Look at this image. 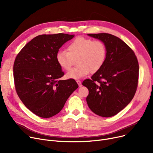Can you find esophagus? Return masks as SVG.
Instances as JSON below:
<instances>
[{
    "instance_id": "obj_1",
    "label": "esophagus",
    "mask_w": 153,
    "mask_h": 153,
    "mask_svg": "<svg viewBox=\"0 0 153 153\" xmlns=\"http://www.w3.org/2000/svg\"><path fill=\"white\" fill-rule=\"evenodd\" d=\"M76 82H77V84H78V85H79V87H81L82 86V83H81V81H79V80H77Z\"/></svg>"
}]
</instances>
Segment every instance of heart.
<instances>
[{"label":"heart","mask_w":153,"mask_h":153,"mask_svg":"<svg viewBox=\"0 0 153 153\" xmlns=\"http://www.w3.org/2000/svg\"><path fill=\"white\" fill-rule=\"evenodd\" d=\"M107 53L106 45L101 40L78 36L68 45L67 52H58L56 59L64 71H69L77 60V66L70 70L66 77L78 79L99 71L105 62Z\"/></svg>","instance_id":"b5f03b06"}]
</instances>
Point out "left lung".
<instances>
[{
  "instance_id": "1",
  "label": "left lung",
  "mask_w": 153,
  "mask_h": 153,
  "mask_svg": "<svg viewBox=\"0 0 153 153\" xmlns=\"http://www.w3.org/2000/svg\"><path fill=\"white\" fill-rule=\"evenodd\" d=\"M105 44L107 58L102 68L82 82L89 90L87 105L94 114L110 117L133 99L138 84L139 64L131 48L109 33L88 34Z\"/></svg>"
}]
</instances>
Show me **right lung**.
Listing matches in <instances>:
<instances>
[{
    "label": "right lung",
    "instance_id": "1",
    "mask_svg": "<svg viewBox=\"0 0 153 153\" xmlns=\"http://www.w3.org/2000/svg\"><path fill=\"white\" fill-rule=\"evenodd\" d=\"M74 35H41L32 39L16 56L13 79L16 92L25 107L36 115L58 114L78 88L73 79L60 80L64 74L56 59L63 44Z\"/></svg>",
    "mask_w": 153,
    "mask_h": 153
}]
</instances>
